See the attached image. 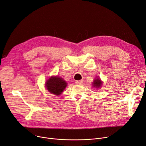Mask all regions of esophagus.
<instances>
[{
    "instance_id": "34e87169",
    "label": "esophagus",
    "mask_w": 146,
    "mask_h": 146,
    "mask_svg": "<svg viewBox=\"0 0 146 146\" xmlns=\"http://www.w3.org/2000/svg\"><path fill=\"white\" fill-rule=\"evenodd\" d=\"M76 84H82L83 83V80H78V81H76Z\"/></svg>"
}]
</instances>
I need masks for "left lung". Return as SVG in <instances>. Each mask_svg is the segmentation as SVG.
Listing matches in <instances>:
<instances>
[{
	"label": "left lung",
	"mask_w": 146,
	"mask_h": 146,
	"mask_svg": "<svg viewBox=\"0 0 146 146\" xmlns=\"http://www.w3.org/2000/svg\"><path fill=\"white\" fill-rule=\"evenodd\" d=\"M93 87H94V88H100V87L102 86V82L100 79L97 78L95 79L93 82Z\"/></svg>",
	"instance_id": "1"
}]
</instances>
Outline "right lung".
<instances>
[{
    "instance_id": "obj_1",
    "label": "right lung",
    "mask_w": 146,
    "mask_h": 146,
    "mask_svg": "<svg viewBox=\"0 0 146 146\" xmlns=\"http://www.w3.org/2000/svg\"><path fill=\"white\" fill-rule=\"evenodd\" d=\"M67 85L66 82L59 76H52L45 84L46 89L50 93L56 95H60Z\"/></svg>"
}]
</instances>
